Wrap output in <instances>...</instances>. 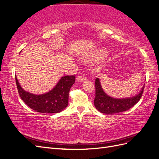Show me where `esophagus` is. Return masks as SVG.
<instances>
[{
	"mask_svg": "<svg viewBox=\"0 0 159 159\" xmlns=\"http://www.w3.org/2000/svg\"><path fill=\"white\" fill-rule=\"evenodd\" d=\"M86 79H87V77H86L85 75H83V74L78 75V76L76 78V80H78V81H83V80H86Z\"/></svg>",
	"mask_w": 159,
	"mask_h": 159,
	"instance_id": "obj_1",
	"label": "esophagus"
}]
</instances>
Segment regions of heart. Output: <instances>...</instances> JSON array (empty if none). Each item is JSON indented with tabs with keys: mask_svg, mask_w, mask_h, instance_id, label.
Masks as SVG:
<instances>
[{
	"mask_svg": "<svg viewBox=\"0 0 159 159\" xmlns=\"http://www.w3.org/2000/svg\"><path fill=\"white\" fill-rule=\"evenodd\" d=\"M103 56V52H97L93 54H91L89 56V57H87V59L89 60H92V59H98L100 57H102Z\"/></svg>",
	"mask_w": 159,
	"mask_h": 159,
	"instance_id": "b5f03b06",
	"label": "heart"
}]
</instances>
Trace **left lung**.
<instances>
[{
  "label": "left lung",
  "instance_id": "8db88e82",
  "mask_svg": "<svg viewBox=\"0 0 159 159\" xmlns=\"http://www.w3.org/2000/svg\"><path fill=\"white\" fill-rule=\"evenodd\" d=\"M95 107L101 113L107 115L123 112L131 109L140 100L145 88L144 86L141 92L134 97L125 99H115L109 97L104 92L101 86L99 78H96L95 80Z\"/></svg>",
  "mask_w": 159,
  "mask_h": 159
}]
</instances>
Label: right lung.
Masks as SVG:
<instances>
[{
	"label": "right lung",
	"mask_w": 159,
	"mask_h": 159,
	"mask_svg": "<svg viewBox=\"0 0 159 159\" xmlns=\"http://www.w3.org/2000/svg\"><path fill=\"white\" fill-rule=\"evenodd\" d=\"M19 95L28 107L38 113H56L63 111L68 105L70 88L75 82V75L62 77L56 87L49 92L34 95L24 90L15 76Z\"/></svg>",
	"instance_id": "obj_1"
}]
</instances>
